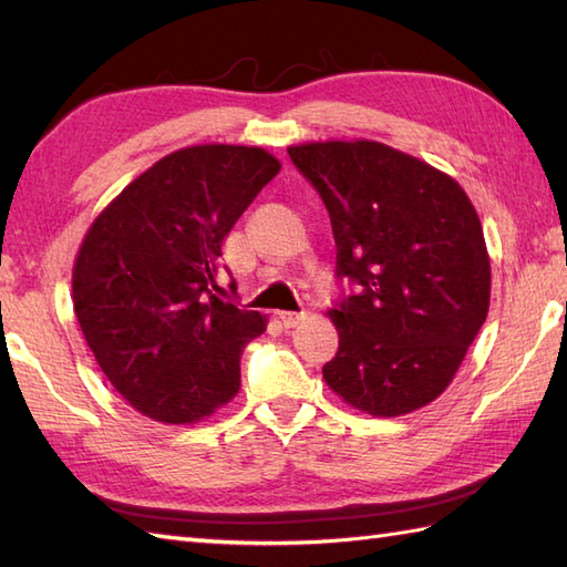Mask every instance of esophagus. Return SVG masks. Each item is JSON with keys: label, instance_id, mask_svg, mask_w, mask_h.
<instances>
[{"label": "esophagus", "instance_id": "34e87169", "mask_svg": "<svg viewBox=\"0 0 567 567\" xmlns=\"http://www.w3.org/2000/svg\"><path fill=\"white\" fill-rule=\"evenodd\" d=\"M307 319L305 311H280V321L285 329H295L297 323H302Z\"/></svg>", "mask_w": 567, "mask_h": 567}]
</instances>
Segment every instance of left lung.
<instances>
[{
  "mask_svg": "<svg viewBox=\"0 0 567 567\" xmlns=\"http://www.w3.org/2000/svg\"><path fill=\"white\" fill-rule=\"evenodd\" d=\"M319 192L351 295L329 311L323 380L355 409L400 416L436 400L489 309L483 226L453 177L375 141L287 148Z\"/></svg>",
  "mask_w": 567,
  "mask_h": 567,
  "instance_id": "left-lung-1",
  "label": "left lung"
}]
</instances>
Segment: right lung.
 <instances>
[{
    "instance_id": "right-lung-1",
    "label": "right lung",
    "mask_w": 567,
    "mask_h": 567,
    "mask_svg": "<svg viewBox=\"0 0 567 567\" xmlns=\"http://www.w3.org/2000/svg\"><path fill=\"white\" fill-rule=\"evenodd\" d=\"M277 173L280 163L262 148L175 151L84 236L72 270L80 329L141 414L192 424L238 392L240 351L265 331V317L221 297L219 258L238 216Z\"/></svg>"
}]
</instances>
